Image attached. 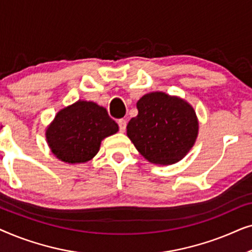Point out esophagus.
Here are the masks:
<instances>
[{"label":"esophagus","instance_id":"1","mask_svg":"<svg viewBox=\"0 0 252 252\" xmlns=\"http://www.w3.org/2000/svg\"><path fill=\"white\" fill-rule=\"evenodd\" d=\"M118 125H119V129H120V132L122 133H124L125 132V129H126V125H127V122L125 119H119L118 120Z\"/></svg>","mask_w":252,"mask_h":252}]
</instances>
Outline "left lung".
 I'll use <instances>...</instances> for the list:
<instances>
[{
  "label": "left lung",
  "mask_w": 252,
  "mask_h": 252,
  "mask_svg": "<svg viewBox=\"0 0 252 252\" xmlns=\"http://www.w3.org/2000/svg\"><path fill=\"white\" fill-rule=\"evenodd\" d=\"M127 136L150 163L172 165L185 158L198 135V119L190 103L164 92L143 95Z\"/></svg>",
  "instance_id": "left-lung-1"
}]
</instances>
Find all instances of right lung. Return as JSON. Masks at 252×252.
Wrapping results in <instances>:
<instances>
[{"label": "right lung", "mask_w": 252, "mask_h": 252, "mask_svg": "<svg viewBox=\"0 0 252 252\" xmlns=\"http://www.w3.org/2000/svg\"><path fill=\"white\" fill-rule=\"evenodd\" d=\"M119 130L105 108L79 99L60 110L46 128V140L55 157L67 164L87 163L98 153L105 137Z\"/></svg>", "instance_id": "add662e5"}]
</instances>
